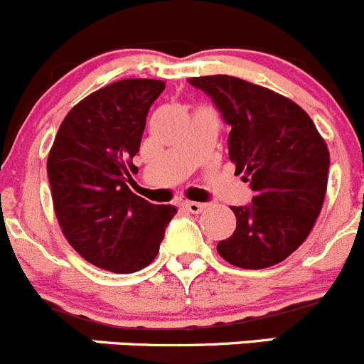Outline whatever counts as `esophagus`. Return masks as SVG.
Listing matches in <instances>:
<instances>
[{
  "instance_id": "1",
  "label": "esophagus",
  "mask_w": 364,
  "mask_h": 364,
  "mask_svg": "<svg viewBox=\"0 0 364 364\" xmlns=\"http://www.w3.org/2000/svg\"><path fill=\"white\" fill-rule=\"evenodd\" d=\"M183 207H186L189 212H193V214H201V212H203L208 205L200 203V201H186V203H183Z\"/></svg>"
}]
</instances>
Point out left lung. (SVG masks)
Returning <instances> with one entry per match:
<instances>
[{"label": "left lung", "instance_id": "left-lung-1", "mask_svg": "<svg viewBox=\"0 0 364 364\" xmlns=\"http://www.w3.org/2000/svg\"><path fill=\"white\" fill-rule=\"evenodd\" d=\"M212 99L228 134L235 173H246L250 205L232 207L237 228L218 242L235 267L265 269L294 253L322 208L329 150L303 107L287 97L233 75L191 77Z\"/></svg>", "mask_w": 364, "mask_h": 364}]
</instances>
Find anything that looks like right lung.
<instances>
[{"label": "right lung", "instance_id": "add662e5", "mask_svg": "<svg viewBox=\"0 0 364 364\" xmlns=\"http://www.w3.org/2000/svg\"><path fill=\"white\" fill-rule=\"evenodd\" d=\"M163 90L156 79H122L90 93L61 122L48 157L65 239L86 262L118 274L152 264L177 214L127 186L146 114Z\"/></svg>", "mask_w": 364, "mask_h": 364}]
</instances>
